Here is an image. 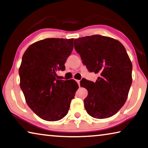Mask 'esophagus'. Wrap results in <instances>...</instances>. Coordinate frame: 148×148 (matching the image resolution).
Returning <instances> with one entry per match:
<instances>
[{
    "instance_id": "obj_1",
    "label": "esophagus",
    "mask_w": 148,
    "mask_h": 148,
    "mask_svg": "<svg viewBox=\"0 0 148 148\" xmlns=\"http://www.w3.org/2000/svg\"><path fill=\"white\" fill-rule=\"evenodd\" d=\"M76 82H77V83H78V86H80V80H76Z\"/></svg>"
}]
</instances>
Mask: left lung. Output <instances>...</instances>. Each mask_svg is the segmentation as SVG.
<instances>
[{
  "label": "left lung",
  "instance_id": "1",
  "mask_svg": "<svg viewBox=\"0 0 148 148\" xmlns=\"http://www.w3.org/2000/svg\"><path fill=\"white\" fill-rule=\"evenodd\" d=\"M74 48L89 71L99 75L95 83L81 84L88 91L84 101L87 112L95 119L113 116L125 103L132 81L125 47L111 37L93 35L75 39Z\"/></svg>",
  "mask_w": 148,
  "mask_h": 148
}]
</instances>
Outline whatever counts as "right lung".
Returning <instances> with one entry per match:
<instances>
[{
	"mask_svg": "<svg viewBox=\"0 0 148 148\" xmlns=\"http://www.w3.org/2000/svg\"><path fill=\"white\" fill-rule=\"evenodd\" d=\"M74 39L48 38L32 44L22 57L19 69L20 86L29 107L47 121L66 115L78 85L74 79H57L56 72L73 49Z\"/></svg>",
	"mask_w": 148,
	"mask_h": 148,
	"instance_id": "1",
	"label": "right lung"
}]
</instances>
